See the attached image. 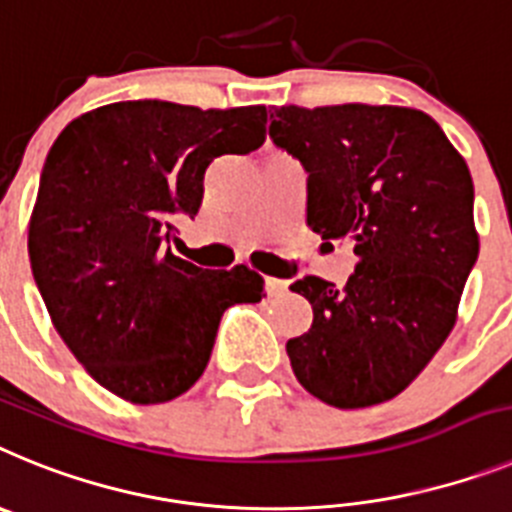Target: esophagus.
<instances>
[{
	"mask_svg": "<svg viewBox=\"0 0 512 512\" xmlns=\"http://www.w3.org/2000/svg\"><path fill=\"white\" fill-rule=\"evenodd\" d=\"M265 286H268L270 296H275V293H283V291H286L288 281H281V278H268V283H265Z\"/></svg>",
	"mask_w": 512,
	"mask_h": 512,
	"instance_id": "esophagus-1",
	"label": "esophagus"
}]
</instances>
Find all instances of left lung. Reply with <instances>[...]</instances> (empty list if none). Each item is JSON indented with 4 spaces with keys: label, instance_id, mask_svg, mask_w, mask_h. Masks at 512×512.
<instances>
[{
    "label": "left lung",
    "instance_id": "obj_1",
    "mask_svg": "<svg viewBox=\"0 0 512 512\" xmlns=\"http://www.w3.org/2000/svg\"><path fill=\"white\" fill-rule=\"evenodd\" d=\"M270 139L304 164L306 224L350 239L348 283H291L314 309L286 342L299 384L342 410L397 397L451 335L479 255L474 182L428 113L402 105H281Z\"/></svg>",
    "mask_w": 512,
    "mask_h": 512
}]
</instances>
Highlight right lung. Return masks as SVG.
<instances>
[{
    "instance_id": "add662e5",
    "label": "right lung",
    "mask_w": 512,
    "mask_h": 512,
    "mask_svg": "<svg viewBox=\"0 0 512 512\" xmlns=\"http://www.w3.org/2000/svg\"><path fill=\"white\" fill-rule=\"evenodd\" d=\"M265 105L110 102L53 141L28 226V255L51 322L100 386L162 404L201 379L224 311L257 304L247 265L203 270L167 247L203 201L206 167L265 141Z\"/></svg>"
}]
</instances>
